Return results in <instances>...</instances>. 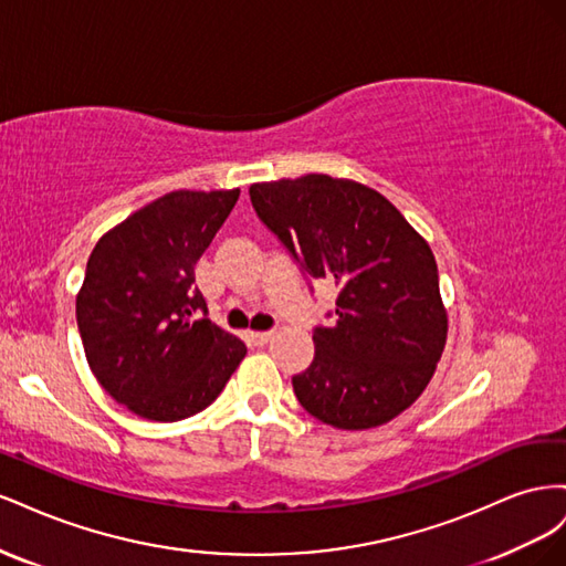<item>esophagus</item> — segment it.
I'll return each instance as SVG.
<instances>
[{
	"label": "esophagus",
	"mask_w": 566,
	"mask_h": 566,
	"mask_svg": "<svg viewBox=\"0 0 566 566\" xmlns=\"http://www.w3.org/2000/svg\"><path fill=\"white\" fill-rule=\"evenodd\" d=\"M250 339L254 342V345H266V342L271 339V331H254V333H250Z\"/></svg>",
	"instance_id": "34e87169"
}]
</instances>
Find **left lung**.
<instances>
[{"mask_svg":"<svg viewBox=\"0 0 566 566\" xmlns=\"http://www.w3.org/2000/svg\"><path fill=\"white\" fill-rule=\"evenodd\" d=\"M252 208L312 279L339 285L337 321L293 378L306 413L370 430L413 403L447 345L449 316L424 238L375 188L328 175L250 186Z\"/></svg>","mask_w":566,"mask_h":566,"instance_id":"1","label":"left lung"}]
</instances>
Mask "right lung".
Listing matches in <instances>:
<instances>
[{
	"label": "right lung",
	"instance_id": "obj_1",
	"mask_svg": "<svg viewBox=\"0 0 566 566\" xmlns=\"http://www.w3.org/2000/svg\"><path fill=\"white\" fill-rule=\"evenodd\" d=\"M241 196L172 191L98 238L77 293L84 354L98 385L132 413L177 422L208 408L248 347L221 331L196 262Z\"/></svg>",
	"mask_w": 566,
	"mask_h": 566
}]
</instances>
